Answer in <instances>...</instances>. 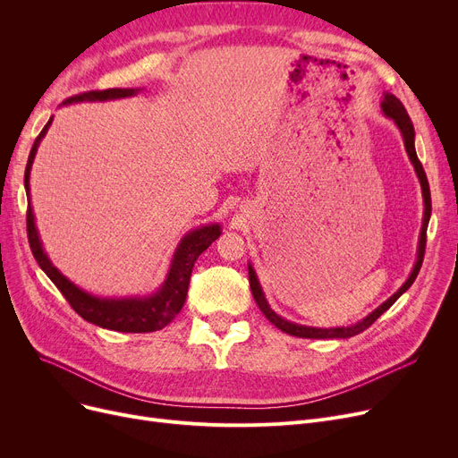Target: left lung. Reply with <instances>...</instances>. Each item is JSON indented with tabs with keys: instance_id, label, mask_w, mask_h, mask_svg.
Here are the masks:
<instances>
[{
	"instance_id": "8db88e82",
	"label": "left lung",
	"mask_w": 458,
	"mask_h": 458,
	"mask_svg": "<svg viewBox=\"0 0 458 458\" xmlns=\"http://www.w3.org/2000/svg\"><path fill=\"white\" fill-rule=\"evenodd\" d=\"M382 107V113L386 114L388 118H392L395 126L399 128L401 135H403V140H404V148H406V154L408 157H411L412 165H414V171L420 178V183H421V192H423V204H425V211H423V225H421V232H420V245H418V259H416V266L411 273V276L406 278V282L399 287V290L386 301L382 302L375 311H371V314L368 318H364L362 321H358L351 327H335V328H316V327H304V325H299V323H292L287 321L284 318H280L275 310H271L269 302L266 301V295H263L261 292V285L258 282V276L252 269V266H249V282H250V290H252V295H254V301L258 304V308L263 311V316H266L276 328H280L282 332L285 334H292V335H297V338H311V340H334V338H351V335H356L360 332H364L366 328H369L382 314L386 311L406 290L411 287L421 269V263H423V256H425V245H427V226H428V219H430V189H428V182H427V174L423 171V165L420 163L418 159V154H416V147H414V124L411 116H408L404 106L395 98L394 94H384V100L380 104Z\"/></svg>"
}]
</instances>
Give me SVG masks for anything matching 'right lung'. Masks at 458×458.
Listing matches in <instances>:
<instances>
[{"mask_svg":"<svg viewBox=\"0 0 458 458\" xmlns=\"http://www.w3.org/2000/svg\"><path fill=\"white\" fill-rule=\"evenodd\" d=\"M140 89H107V90H89L83 94H76L72 98L64 100L63 106L74 104V102H106V100H116V98H126V96L137 94ZM50 118L47 124L42 128L38 137L33 142V148L28 157L26 166V176H23V185H26V192L30 195V174H31V165L37 154V148L44 135L47 133V128L52 124ZM221 235L219 225H208L202 228H197L189 232L182 243L178 245L171 269L163 282L159 290L142 299H100L94 297L76 284H72L63 273L57 271V267L46 256L40 237L35 226V215L31 208V200L28 206V239L31 252L40 266V269L50 276V280L57 285V290L63 293V297L68 301V304L76 310L85 321L98 325L102 328L116 330V332H154L161 330L171 323L178 314L185 302L187 290H189V278L192 273V266H195L197 258L215 242L216 237Z\"/></svg>","mask_w":458,"mask_h":458,"instance_id":"1","label":"right lung"}]
</instances>
